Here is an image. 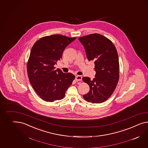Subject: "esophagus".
<instances>
[{
	"label": "esophagus",
	"mask_w": 148,
	"mask_h": 148,
	"mask_svg": "<svg viewBox=\"0 0 148 148\" xmlns=\"http://www.w3.org/2000/svg\"><path fill=\"white\" fill-rule=\"evenodd\" d=\"M76 80L77 81H80L82 80V77L81 76H76Z\"/></svg>",
	"instance_id": "1"
}]
</instances>
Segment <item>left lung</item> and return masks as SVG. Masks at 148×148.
I'll return each mask as SVG.
<instances>
[{
    "mask_svg": "<svg viewBox=\"0 0 148 148\" xmlns=\"http://www.w3.org/2000/svg\"><path fill=\"white\" fill-rule=\"evenodd\" d=\"M84 46L88 60L94 61L95 78L84 77L90 86L83 95L88 102H105L113 93L119 79V62L115 47L108 38L99 34H90L78 38Z\"/></svg>",
    "mask_w": 148,
    "mask_h": 148,
    "instance_id": "1",
    "label": "left lung"
}]
</instances>
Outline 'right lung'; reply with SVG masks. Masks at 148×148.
<instances>
[{"label":"right lung","mask_w":148,"mask_h":148,"mask_svg":"<svg viewBox=\"0 0 148 148\" xmlns=\"http://www.w3.org/2000/svg\"><path fill=\"white\" fill-rule=\"evenodd\" d=\"M59 34L45 36L34 43L27 63L30 84L40 98L48 102L64 98L65 92L75 78L71 73L55 70L65 48L76 40Z\"/></svg>","instance_id":"1"}]
</instances>
